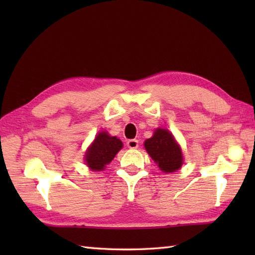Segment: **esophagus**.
I'll list each match as a JSON object with an SVG mask.
<instances>
[{
    "instance_id": "34e87169",
    "label": "esophagus",
    "mask_w": 255,
    "mask_h": 255,
    "mask_svg": "<svg viewBox=\"0 0 255 255\" xmlns=\"http://www.w3.org/2000/svg\"><path fill=\"white\" fill-rule=\"evenodd\" d=\"M138 145H139L138 140H136V139L128 140V142H127V147H128V148H130V149H136V148H138Z\"/></svg>"
}]
</instances>
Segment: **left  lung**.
<instances>
[{"instance_id":"1","label":"left lung","mask_w":255,"mask_h":255,"mask_svg":"<svg viewBox=\"0 0 255 255\" xmlns=\"http://www.w3.org/2000/svg\"><path fill=\"white\" fill-rule=\"evenodd\" d=\"M144 148L163 172H175L183 163L180 145L166 129H156L153 136L144 141Z\"/></svg>"}]
</instances>
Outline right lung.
I'll return each instance as SVG.
<instances>
[{
    "mask_svg": "<svg viewBox=\"0 0 255 255\" xmlns=\"http://www.w3.org/2000/svg\"><path fill=\"white\" fill-rule=\"evenodd\" d=\"M122 148L123 142L118 138L108 136L104 131L100 132L94 139V142L86 151V164L93 171L104 170L105 165L115 158Z\"/></svg>",
    "mask_w": 255,
    "mask_h": 255,
    "instance_id": "obj_1",
    "label": "right lung"
}]
</instances>
